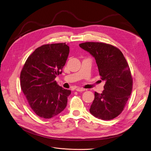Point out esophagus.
Masks as SVG:
<instances>
[{
  "label": "esophagus",
  "instance_id": "34e87169",
  "mask_svg": "<svg viewBox=\"0 0 151 151\" xmlns=\"http://www.w3.org/2000/svg\"><path fill=\"white\" fill-rule=\"evenodd\" d=\"M76 90L77 91H80V92H82V91H85V89H84V88H77L76 89Z\"/></svg>",
  "mask_w": 151,
  "mask_h": 151
}]
</instances>
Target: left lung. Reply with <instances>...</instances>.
Instances as JSON below:
<instances>
[{
	"mask_svg": "<svg viewBox=\"0 0 151 151\" xmlns=\"http://www.w3.org/2000/svg\"><path fill=\"white\" fill-rule=\"evenodd\" d=\"M79 47L95 58L101 79L106 81L102 93H94L90 112L99 119H112L122 112L132 91L128 64L122 52L112 45L87 42Z\"/></svg>",
	"mask_w": 151,
	"mask_h": 151,
	"instance_id": "1",
	"label": "left lung"
}]
</instances>
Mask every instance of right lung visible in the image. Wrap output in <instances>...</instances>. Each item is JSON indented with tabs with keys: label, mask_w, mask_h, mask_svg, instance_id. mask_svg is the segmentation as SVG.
Segmentation results:
<instances>
[{
	"label": "right lung",
	"mask_w": 151,
	"mask_h": 151,
	"mask_svg": "<svg viewBox=\"0 0 151 151\" xmlns=\"http://www.w3.org/2000/svg\"><path fill=\"white\" fill-rule=\"evenodd\" d=\"M69 53L66 43L43 45L27 58L21 70V88L39 117L51 118L66 108L71 91L59 86L55 78L61 73Z\"/></svg>",
	"instance_id": "1"
}]
</instances>
